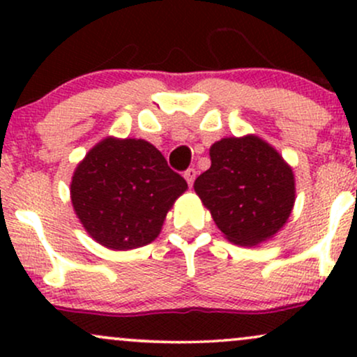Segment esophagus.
Here are the masks:
<instances>
[{"label":"esophagus","instance_id":"1","mask_svg":"<svg viewBox=\"0 0 357 357\" xmlns=\"http://www.w3.org/2000/svg\"><path fill=\"white\" fill-rule=\"evenodd\" d=\"M184 179H186L190 186H192V183H195V179H196V171L192 169V167H190V169L184 171Z\"/></svg>","mask_w":357,"mask_h":357}]
</instances>
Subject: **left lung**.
<instances>
[{"label":"left lung","mask_w":357,"mask_h":357,"mask_svg":"<svg viewBox=\"0 0 357 357\" xmlns=\"http://www.w3.org/2000/svg\"><path fill=\"white\" fill-rule=\"evenodd\" d=\"M210 169L195 191L225 238L255 247L284 228L296 203V178L282 154L255 134L210 147Z\"/></svg>","instance_id":"obj_1"}]
</instances>
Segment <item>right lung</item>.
Instances as JSON below:
<instances>
[{
  "instance_id": "1",
  "label": "right lung",
  "mask_w": 357,
  "mask_h": 357,
  "mask_svg": "<svg viewBox=\"0 0 357 357\" xmlns=\"http://www.w3.org/2000/svg\"><path fill=\"white\" fill-rule=\"evenodd\" d=\"M188 184L144 139L105 137L77 165L70 198L82 227L109 250L149 245Z\"/></svg>"
}]
</instances>
